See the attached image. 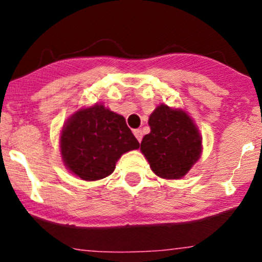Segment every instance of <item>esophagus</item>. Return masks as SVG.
<instances>
[{"label": "esophagus", "instance_id": "obj_1", "mask_svg": "<svg viewBox=\"0 0 262 262\" xmlns=\"http://www.w3.org/2000/svg\"><path fill=\"white\" fill-rule=\"evenodd\" d=\"M134 136H136V138L138 139V142H142V138H143V132H142L141 129H136V130H134Z\"/></svg>", "mask_w": 262, "mask_h": 262}]
</instances>
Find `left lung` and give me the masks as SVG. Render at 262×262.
Listing matches in <instances>:
<instances>
[{"mask_svg":"<svg viewBox=\"0 0 262 262\" xmlns=\"http://www.w3.org/2000/svg\"><path fill=\"white\" fill-rule=\"evenodd\" d=\"M150 133L141 150L150 168L163 179H181L199 158L202 138L190 116L181 110L158 106L149 116Z\"/></svg>","mask_w":262,"mask_h":262,"instance_id":"1","label":"left lung"}]
</instances>
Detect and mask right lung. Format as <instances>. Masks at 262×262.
<instances>
[{
  "label": "right lung",
  "instance_id": "obj_1",
  "mask_svg": "<svg viewBox=\"0 0 262 262\" xmlns=\"http://www.w3.org/2000/svg\"><path fill=\"white\" fill-rule=\"evenodd\" d=\"M139 148L121 115L95 105L68 120L60 136V150L68 170L82 180L106 178L123 153Z\"/></svg>",
  "mask_w": 262,
  "mask_h": 262
}]
</instances>
